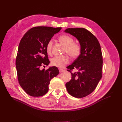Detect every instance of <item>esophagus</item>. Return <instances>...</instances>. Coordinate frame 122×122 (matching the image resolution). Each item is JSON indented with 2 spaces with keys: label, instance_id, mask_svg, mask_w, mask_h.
Returning a JSON list of instances; mask_svg holds the SVG:
<instances>
[{
  "label": "esophagus",
  "instance_id": "34e87169",
  "mask_svg": "<svg viewBox=\"0 0 122 122\" xmlns=\"http://www.w3.org/2000/svg\"><path fill=\"white\" fill-rule=\"evenodd\" d=\"M59 72H60V73H61V72H63L64 71H66L65 70H64L63 69H61V68H59Z\"/></svg>",
  "mask_w": 122,
  "mask_h": 122
}]
</instances>
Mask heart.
<instances>
[{
  "label": "heart",
  "mask_w": 122,
  "mask_h": 122,
  "mask_svg": "<svg viewBox=\"0 0 122 122\" xmlns=\"http://www.w3.org/2000/svg\"><path fill=\"white\" fill-rule=\"evenodd\" d=\"M60 42L65 46L64 52H66L72 59H76L79 57L81 52V47L79 44L74 42L73 38L67 35H63L59 37ZM53 46V40H50L46 44V51L49 55L52 53V48ZM70 58L68 55L56 56L51 59V63L53 66L59 68L63 67L68 63Z\"/></svg>",
  "instance_id": "1"
}]
</instances>
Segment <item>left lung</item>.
<instances>
[{"label": "left lung", "mask_w": 122, "mask_h": 122, "mask_svg": "<svg viewBox=\"0 0 122 122\" xmlns=\"http://www.w3.org/2000/svg\"><path fill=\"white\" fill-rule=\"evenodd\" d=\"M69 33L79 40L81 47L80 55L67 66L71 73L70 81L66 84L68 93L76 98L85 97L92 93L102 78L103 57L97 38L85 28H68ZM78 71L72 73L71 71Z\"/></svg>", "instance_id": "left-lung-1"}]
</instances>
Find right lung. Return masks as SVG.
Returning a JSON list of instances; mask_svg holds the SVG:
<instances>
[{
	"mask_svg": "<svg viewBox=\"0 0 122 122\" xmlns=\"http://www.w3.org/2000/svg\"><path fill=\"white\" fill-rule=\"evenodd\" d=\"M61 29L60 27H35L28 30L20 40L15 60L18 80L22 89L31 97L46 94L51 80L59 73L56 66L47 70H40V67L50 63L46 44Z\"/></svg>",
	"mask_w": 122,
	"mask_h": 122,
	"instance_id": "1",
	"label": "right lung"
}]
</instances>
